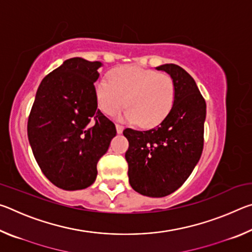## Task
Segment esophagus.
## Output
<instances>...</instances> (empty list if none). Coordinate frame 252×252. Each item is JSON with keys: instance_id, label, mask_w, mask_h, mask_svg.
Instances as JSON below:
<instances>
[{"instance_id": "34e87169", "label": "esophagus", "mask_w": 252, "mask_h": 252, "mask_svg": "<svg viewBox=\"0 0 252 252\" xmlns=\"http://www.w3.org/2000/svg\"><path fill=\"white\" fill-rule=\"evenodd\" d=\"M116 127H117V132H118V134H121V133H122V131H123V129H125V127H123L122 126H120V125H117V126H116Z\"/></svg>"}]
</instances>
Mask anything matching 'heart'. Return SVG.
<instances>
[{
	"mask_svg": "<svg viewBox=\"0 0 252 252\" xmlns=\"http://www.w3.org/2000/svg\"><path fill=\"white\" fill-rule=\"evenodd\" d=\"M96 103L105 114H118L121 120L139 121L142 126H156L169 116L176 101V84L171 76L136 65L111 72L110 79L94 85Z\"/></svg>",
	"mask_w": 252,
	"mask_h": 252,
	"instance_id": "obj_1",
	"label": "heart"
}]
</instances>
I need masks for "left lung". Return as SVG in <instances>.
Masks as SVG:
<instances>
[{"label":"left lung","instance_id":"1","mask_svg":"<svg viewBox=\"0 0 252 252\" xmlns=\"http://www.w3.org/2000/svg\"><path fill=\"white\" fill-rule=\"evenodd\" d=\"M171 76L176 101L169 116L148 131L126 129L129 141L126 159L132 189L161 198L178 190L200 160L203 149L206 101L186 70L177 64L156 67Z\"/></svg>","mask_w":252,"mask_h":252}]
</instances>
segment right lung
I'll return each mask as SVG.
<instances>
[{
    "label": "right lung",
    "mask_w": 252,
    "mask_h": 252,
    "mask_svg": "<svg viewBox=\"0 0 252 252\" xmlns=\"http://www.w3.org/2000/svg\"><path fill=\"white\" fill-rule=\"evenodd\" d=\"M101 62L66 60L42 80L28 121L34 158L49 180L63 190L95 181L96 164L117 134L97 109L94 83Z\"/></svg>",
    "instance_id": "right-lung-1"
}]
</instances>
